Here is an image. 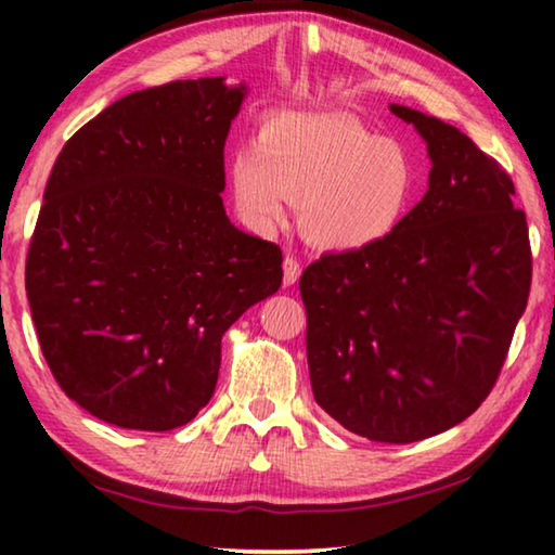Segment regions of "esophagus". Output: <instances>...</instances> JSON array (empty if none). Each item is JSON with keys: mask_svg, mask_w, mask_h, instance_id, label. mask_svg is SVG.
I'll use <instances>...</instances> for the list:
<instances>
[{"mask_svg": "<svg viewBox=\"0 0 555 555\" xmlns=\"http://www.w3.org/2000/svg\"><path fill=\"white\" fill-rule=\"evenodd\" d=\"M298 276H300V264H298V259L288 255V257L284 259V286L296 284Z\"/></svg>", "mask_w": 555, "mask_h": 555, "instance_id": "esophagus-1", "label": "esophagus"}]
</instances>
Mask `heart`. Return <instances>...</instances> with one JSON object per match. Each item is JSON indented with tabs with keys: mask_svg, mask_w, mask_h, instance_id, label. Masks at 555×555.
<instances>
[{
	"mask_svg": "<svg viewBox=\"0 0 555 555\" xmlns=\"http://www.w3.org/2000/svg\"><path fill=\"white\" fill-rule=\"evenodd\" d=\"M234 205L259 232L284 222L298 201V224L323 249H360L387 237L418 193L413 154L347 115L279 112L259 127L257 146L230 162Z\"/></svg>",
	"mask_w": 555,
	"mask_h": 555,
	"instance_id": "b5f03b06",
	"label": "heart"
}]
</instances>
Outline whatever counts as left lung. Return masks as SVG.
I'll use <instances>...</instances> for the list:
<instances>
[{
    "instance_id": "obj_1",
    "label": "left lung",
    "mask_w": 555,
    "mask_h": 555,
    "mask_svg": "<svg viewBox=\"0 0 555 555\" xmlns=\"http://www.w3.org/2000/svg\"><path fill=\"white\" fill-rule=\"evenodd\" d=\"M428 144V191L367 247L298 286L313 397L350 434L413 443L492 391L529 300L531 244L509 173L453 125L391 105Z\"/></svg>"
}]
</instances>
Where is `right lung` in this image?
Masks as SVG:
<instances>
[{
	"label": "right lung",
	"instance_id": "obj_1",
	"mask_svg": "<svg viewBox=\"0 0 555 555\" xmlns=\"http://www.w3.org/2000/svg\"><path fill=\"white\" fill-rule=\"evenodd\" d=\"M244 95L224 78L131 92L55 158L26 296L59 387L112 426L195 418L224 331L281 286V249L234 228L220 198Z\"/></svg>",
	"mask_w": 555,
	"mask_h": 555
}]
</instances>
